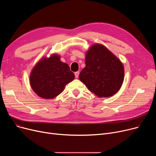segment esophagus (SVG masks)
<instances>
[{"label": "esophagus", "instance_id": "obj_1", "mask_svg": "<svg viewBox=\"0 0 156 156\" xmlns=\"http://www.w3.org/2000/svg\"><path fill=\"white\" fill-rule=\"evenodd\" d=\"M79 74H80L79 71H77V72H75V78H78V76H79Z\"/></svg>", "mask_w": 156, "mask_h": 156}]
</instances>
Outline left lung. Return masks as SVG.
<instances>
[{
	"instance_id": "8db88e82",
	"label": "left lung",
	"mask_w": 156,
	"mask_h": 156,
	"mask_svg": "<svg viewBox=\"0 0 156 156\" xmlns=\"http://www.w3.org/2000/svg\"><path fill=\"white\" fill-rule=\"evenodd\" d=\"M124 76L122 62L105 46L95 44L86 52L85 67L79 79L97 97H108L119 90Z\"/></svg>"
}]
</instances>
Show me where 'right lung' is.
I'll list each match as a JSON object with an SVG mask.
<instances>
[{"instance_id":"obj_1","label":"right lung","mask_w":156,"mask_h":156,"mask_svg":"<svg viewBox=\"0 0 156 156\" xmlns=\"http://www.w3.org/2000/svg\"><path fill=\"white\" fill-rule=\"evenodd\" d=\"M75 77L68 64L61 61V56L52 54L42 57L36 63L30 73V83L38 96L52 99L61 94Z\"/></svg>"}]
</instances>
